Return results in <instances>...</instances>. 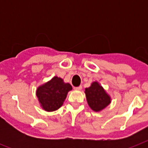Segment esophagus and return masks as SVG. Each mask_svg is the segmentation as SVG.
<instances>
[{"label":"esophagus","mask_w":148,"mask_h":148,"mask_svg":"<svg viewBox=\"0 0 148 148\" xmlns=\"http://www.w3.org/2000/svg\"><path fill=\"white\" fill-rule=\"evenodd\" d=\"M82 89V86H78V87H75L74 90H81Z\"/></svg>","instance_id":"esophagus-1"}]
</instances>
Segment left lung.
Here are the masks:
<instances>
[{"mask_svg": "<svg viewBox=\"0 0 148 148\" xmlns=\"http://www.w3.org/2000/svg\"><path fill=\"white\" fill-rule=\"evenodd\" d=\"M84 93L88 105L95 112L103 110L111 102L110 95L97 81H94L89 88H85Z\"/></svg>", "mask_w": 148, "mask_h": 148, "instance_id": "8db88e82", "label": "left lung"}]
</instances>
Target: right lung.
<instances>
[{"instance_id": "add662e5", "label": "right lung", "mask_w": 148, "mask_h": 148, "mask_svg": "<svg viewBox=\"0 0 148 148\" xmlns=\"http://www.w3.org/2000/svg\"><path fill=\"white\" fill-rule=\"evenodd\" d=\"M72 90L69 83H65L60 77L55 76L37 88L36 96L40 107L46 111H54L63 105L67 93Z\"/></svg>"}]
</instances>
